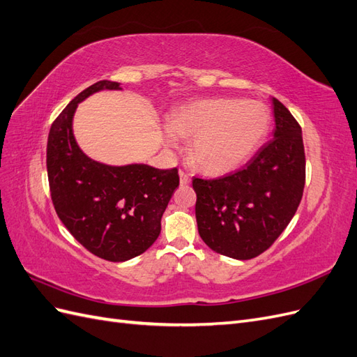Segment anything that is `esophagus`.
<instances>
[{"label":"esophagus","instance_id":"1","mask_svg":"<svg viewBox=\"0 0 357 357\" xmlns=\"http://www.w3.org/2000/svg\"><path fill=\"white\" fill-rule=\"evenodd\" d=\"M178 176H180V183H181V185H189V183H190V177H189L188 172L180 169V171H178Z\"/></svg>","mask_w":357,"mask_h":357}]
</instances>
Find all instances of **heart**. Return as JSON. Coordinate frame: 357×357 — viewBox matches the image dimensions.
Returning <instances> with one entry per match:
<instances>
[{"mask_svg":"<svg viewBox=\"0 0 357 357\" xmlns=\"http://www.w3.org/2000/svg\"><path fill=\"white\" fill-rule=\"evenodd\" d=\"M271 116L262 102L235 98L202 100L181 107L169 119L167 142L193 137L189 155L208 174H226L243 165L265 138Z\"/></svg>","mask_w":357,"mask_h":357,"instance_id":"obj_1","label":"heart"}]
</instances>
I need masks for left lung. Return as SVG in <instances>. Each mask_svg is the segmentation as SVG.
Segmentation results:
<instances>
[{
	"mask_svg": "<svg viewBox=\"0 0 357 357\" xmlns=\"http://www.w3.org/2000/svg\"><path fill=\"white\" fill-rule=\"evenodd\" d=\"M273 109L274 138L244 168L219 178L192 180L202 241L240 261L273 245L295 215L305 186L301 126L277 98Z\"/></svg>",
	"mask_w": 357,
	"mask_h": 357,
	"instance_id": "8db88e82",
	"label": "left lung"
}]
</instances>
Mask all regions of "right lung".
Returning <instances> with one entry per match:
<instances>
[{
  "instance_id": "right-lung-1",
  "label": "right lung",
  "mask_w": 357,
  "mask_h": 357,
  "mask_svg": "<svg viewBox=\"0 0 357 357\" xmlns=\"http://www.w3.org/2000/svg\"><path fill=\"white\" fill-rule=\"evenodd\" d=\"M104 89L101 80L80 92L52 123L47 177L53 207L70 234L91 253L125 262L144 253L160 234V219L178 188V169L146 164L112 167L86 156L75 143L73 117L79 102Z\"/></svg>"
}]
</instances>
